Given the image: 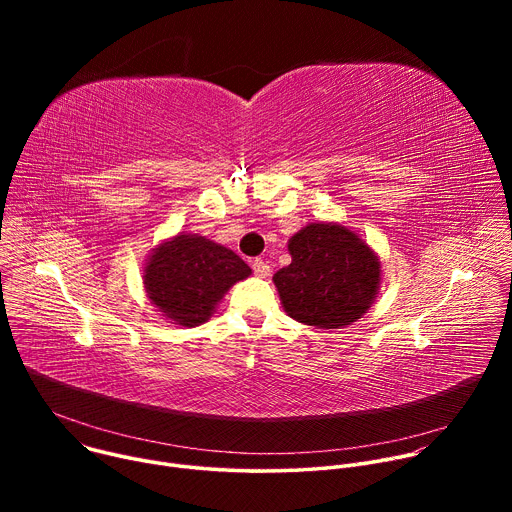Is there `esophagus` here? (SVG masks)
<instances>
[{
	"label": "esophagus",
	"instance_id": "34e87169",
	"mask_svg": "<svg viewBox=\"0 0 512 512\" xmlns=\"http://www.w3.org/2000/svg\"><path fill=\"white\" fill-rule=\"evenodd\" d=\"M253 273H255L257 277H269V275H271V267H269L267 261L255 259V261H253Z\"/></svg>",
	"mask_w": 512,
	"mask_h": 512
}]
</instances>
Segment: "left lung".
<instances>
[{
  "mask_svg": "<svg viewBox=\"0 0 512 512\" xmlns=\"http://www.w3.org/2000/svg\"><path fill=\"white\" fill-rule=\"evenodd\" d=\"M291 263L273 275L289 318L332 330L362 318L381 287V261L340 223H310L287 243Z\"/></svg>",
  "mask_w": 512,
  "mask_h": 512,
  "instance_id": "left-lung-1",
  "label": "left lung"
}]
</instances>
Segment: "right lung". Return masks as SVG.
<instances>
[{
	"label": "right lung",
	"mask_w": 512,
	"mask_h": 512,
	"mask_svg": "<svg viewBox=\"0 0 512 512\" xmlns=\"http://www.w3.org/2000/svg\"><path fill=\"white\" fill-rule=\"evenodd\" d=\"M251 267L225 245L180 233L160 243L143 267V287L166 320L194 328L210 320L218 302Z\"/></svg>",
	"instance_id": "1"
}]
</instances>
